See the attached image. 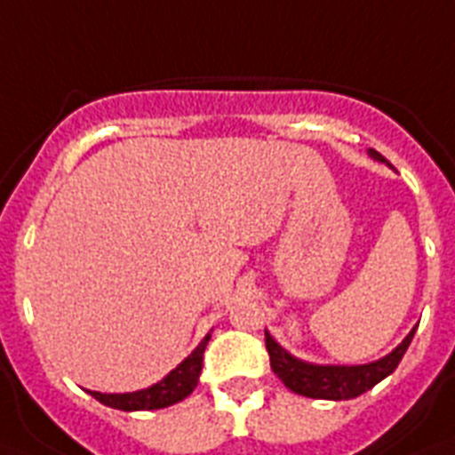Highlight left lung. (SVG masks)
Masks as SVG:
<instances>
[{
	"mask_svg": "<svg viewBox=\"0 0 455 455\" xmlns=\"http://www.w3.org/2000/svg\"><path fill=\"white\" fill-rule=\"evenodd\" d=\"M377 162H387L377 150H370ZM414 331L400 342L388 356L379 358L375 363L368 365H312L303 363L299 358H293L289 351L282 349L270 333H266V349L270 356V368L286 388L293 393H300L305 398H319V400H351L370 391V388L379 384L384 377H388L393 370L398 368L403 361L404 351L410 347Z\"/></svg>",
	"mask_w": 455,
	"mask_h": 455,
	"instance_id": "8db88e82",
	"label": "left lung"
}]
</instances>
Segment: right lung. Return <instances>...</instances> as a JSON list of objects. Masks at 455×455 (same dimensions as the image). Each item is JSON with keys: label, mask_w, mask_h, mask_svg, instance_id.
<instances>
[{"label": "right lung", "mask_w": 455, "mask_h": 455, "mask_svg": "<svg viewBox=\"0 0 455 455\" xmlns=\"http://www.w3.org/2000/svg\"><path fill=\"white\" fill-rule=\"evenodd\" d=\"M210 333L201 339V345L189 354V356L182 361L178 368L171 372V375L164 377L159 384L150 388H143V391L133 393H97L90 391L92 398H97L101 404H108L113 410L122 411H143V410H162V407H169V404L180 403L182 398H187L189 393L196 388L198 375H201V368H204V351L208 345Z\"/></svg>", "instance_id": "right-lung-1"}]
</instances>
